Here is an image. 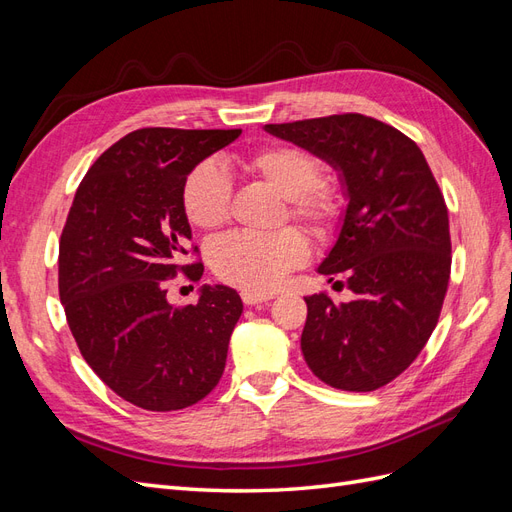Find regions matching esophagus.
<instances>
[{"mask_svg":"<svg viewBox=\"0 0 512 512\" xmlns=\"http://www.w3.org/2000/svg\"><path fill=\"white\" fill-rule=\"evenodd\" d=\"M241 299H243L245 305H258V303L271 301L273 294H271V292H250V290H243V292H241Z\"/></svg>","mask_w":512,"mask_h":512,"instance_id":"34e87169","label":"esophagus"}]
</instances>
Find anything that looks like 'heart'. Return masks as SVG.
<instances>
[{
	"instance_id": "b5f03b06",
	"label": "heart",
	"mask_w": 512,
	"mask_h": 512,
	"mask_svg": "<svg viewBox=\"0 0 512 512\" xmlns=\"http://www.w3.org/2000/svg\"><path fill=\"white\" fill-rule=\"evenodd\" d=\"M241 168L280 192L288 203L286 218L301 222L312 235L327 239L342 222V198L331 183L320 181L322 164L316 153L292 143H273L247 153ZM181 203L192 226L218 230L230 220V179L213 160L200 162L185 177ZM307 256L309 245L299 228H282L273 235L235 232L211 245L209 265L226 284L269 292Z\"/></svg>"
}]
</instances>
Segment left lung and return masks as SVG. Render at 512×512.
Masks as SVG:
<instances>
[{
  "label": "left lung",
  "mask_w": 512,
  "mask_h": 512,
  "mask_svg": "<svg viewBox=\"0 0 512 512\" xmlns=\"http://www.w3.org/2000/svg\"><path fill=\"white\" fill-rule=\"evenodd\" d=\"M265 130L333 164L348 194L337 243L318 271L344 277L354 299L305 297V363L333 389L376 391L412 365L442 312L451 232L440 185L412 138L374 117L344 113Z\"/></svg>",
  "instance_id": "1"
}]
</instances>
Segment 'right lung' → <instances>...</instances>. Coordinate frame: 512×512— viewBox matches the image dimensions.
<instances>
[{
  "label": "right lung",
  "instance_id": "1",
  "mask_svg": "<svg viewBox=\"0 0 512 512\" xmlns=\"http://www.w3.org/2000/svg\"><path fill=\"white\" fill-rule=\"evenodd\" d=\"M241 130L143 128L108 147L83 177L59 239V299L87 365L130 404L170 412L220 382L237 290L203 286L194 305L166 301L183 273L198 282V254L181 192L190 170Z\"/></svg>",
  "mask_w": 512,
  "mask_h": 512
}]
</instances>
